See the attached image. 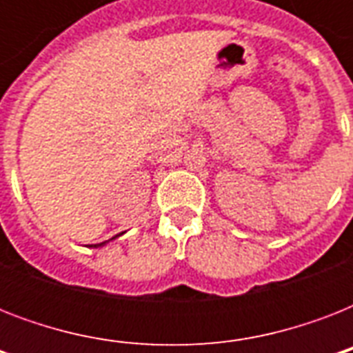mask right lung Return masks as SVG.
<instances>
[{"label": "right lung", "instance_id": "obj_1", "mask_svg": "<svg viewBox=\"0 0 353 353\" xmlns=\"http://www.w3.org/2000/svg\"><path fill=\"white\" fill-rule=\"evenodd\" d=\"M122 234H124V232H121V234H117V236H113L112 240H115V238H119V236H122ZM112 240L102 241V243H95V245H91V247H93V249H97V247H104V245H106V243H110V241H112Z\"/></svg>", "mask_w": 353, "mask_h": 353}]
</instances>
